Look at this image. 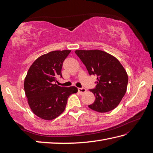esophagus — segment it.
<instances>
[{
	"instance_id": "esophagus-1",
	"label": "esophagus",
	"mask_w": 153,
	"mask_h": 153,
	"mask_svg": "<svg viewBox=\"0 0 153 153\" xmlns=\"http://www.w3.org/2000/svg\"><path fill=\"white\" fill-rule=\"evenodd\" d=\"M86 89L84 88V87H82V88H78V91L80 93H84L86 92Z\"/></svg>"
}]
</instances>
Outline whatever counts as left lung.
Segmentation results:
<instances>
[{"instance_id":"obj_1","label":"left lung","mask_w":153,"mask_h":153,"mask_svg":"<svg viewBox=\"0 0 153 153\" xmlns=\"http://www.w3.org/2000/svg\"><path fill=\"white\" fill-rule=\"evenodd\" d=\"M85 65L89 75H96L95 89H90L95 100L88 106L99 112L114 109L124 96L128 76L118 60L111 54L100 50L75 51Z\"/></svg>"}]
</instances>
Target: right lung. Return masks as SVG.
I'll return each instance as SVG.
<instances>
[{"label":"right lung","mask_w":153,"mask_h":153,"mask_svg":"<svg viewBox=\"0 0 153 153\" xmlns=\"http://www.w3.org/2000/svg\"><path fill=\"white\" fill-rule=\"evenodd\" d=\"M71 51H55L39 57L31 64L24 81L28 104L35 115L51 120L62 113L68 97L77 92L76 87H60L56 84L63 62Z\"/></svg>","instance_id":"obj_1"}]
</instances>
